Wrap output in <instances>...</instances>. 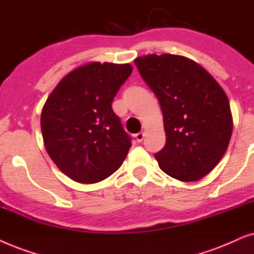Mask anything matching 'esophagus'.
Segmentation results:
<instances>
[{"label": "esophagus", "instance_id": "esophagus-1", "mask_svg": "<svg viewBox=\"0 0 254 254\" xmlns=\"http://www.w3.org/2000/svg\"><path fill=\"white\" fill-rule=\"evenodd\" d=\"M134 138H136V140L138 143H140V141H143L144 139V132H138L134 134Z\"/></svg>", "mask_w": 254, "mask_h": 254}]
</instances>
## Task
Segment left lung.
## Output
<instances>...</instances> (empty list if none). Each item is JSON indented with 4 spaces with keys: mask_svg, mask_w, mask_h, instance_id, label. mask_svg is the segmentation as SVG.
I'll use <instances>...</instances> for the list:
<instances>
[{
    "mask_svg": "<svg viewBox=\"0 0 254 254\" xmlns=\"http://www.w3.org/2000/svg\"><path fill=\"white\" fill-rule=\"evenodd\" d=\"M157 96L166 144L155 153L159 167L179 181H197L216 167L231 139L228 96L210 73L184 56L148 54L134 59Z\"/></svg>",
    "mask_w": 254,
    "mask_h": 254,
    "instance_id": "8db88e82",
    "label": "left lung"
}]
</instances>
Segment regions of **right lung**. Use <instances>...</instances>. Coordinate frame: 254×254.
I'll list each match as a JSON object with an SVG mask.
<instances>
[{
  "mask_svg": "<svg viewBox=\"0 0 254 254\" xmlns=\"http://www.w3.org/2000/svg\"><path fill=\"white\" fill-rule=\"evenodd\" d=\"M132 72L130 64L92 62L60 80L40 116L44 146L57 167L80 184L116 172L131 147L111 102Z\"/></svg>",
  "mask_w": 254,
  "mask_h": 254,
  "instance_id": "obj_1",
  "label": "right lung"
}]
</instances>
